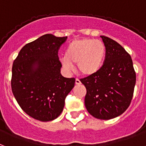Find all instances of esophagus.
Masks as SVG:
<instances>
[{
    "mask_svg": "<svg viewBox=\"0 0 146 146\" xmlns=\"http://www.w3.org/2000/svg\"><path fill=\"white\" fill-rule=\"evenodd\" d=\"M81 81L79 79H76V84H81Z\"/></svg>",
    "mask_w": 146,
    "mask_h": 146,
    "instance_id": "esophagus-1",
    "label": "esophagus"
}]
</instances>
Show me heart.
<instances>
[{"instance_id": "b5f03b06", "label": "heart", "mask_w": 146, "mask_h": 146, "mask_svg": "<svg viewBox=\"0 0 146 146\" xmlns=\"http://www.w3.org/2000/svg\"><path fill=\"white\" fill-rule=\"evenodd\" d=\"M105 56L106 47L100 40L77 39L67 45L61 62L67 70L73 69V64H77V68L81 74L91 76L101 70Z\"/></svg>"}]
</instances>
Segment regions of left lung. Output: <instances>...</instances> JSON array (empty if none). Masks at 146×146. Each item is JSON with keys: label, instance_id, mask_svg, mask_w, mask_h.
Here are the masks:
<instances>
[{"label": "left lung", "instance_id": "obj_1", "mask_svg": "<svg viewBox=\"0 0 146 146\" xmlns=\"http://www.w3.org/2000/svg\"><path fill=\"white\" fill-rule=\"evenodd\" d=\"M106 47L104 64L99 72L80 79L87 89L84 105L90 114L111 119L129 107L136 84L131 56L117 41L102 35Z\"/></svg>", "mask_w": 146, "mask_h": 146}]
</instances>
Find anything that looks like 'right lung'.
<instances>
[{"mask_svg": "<svg viewBox=\"0 0 146 146\" xmlns=\"http://www.w3.org/2000/svg\"><path fill=\"white\" fill-rule=\"evenodd\" d=\"M67 37L46 34L27 44L13 62L11 86L22 110L33 118L48 122L61 114L74 78L61 74L60 46Z\"/></svg>", "mask_w": 146, "mask_h": 146, "instance_id": "1", "label": "right lung"}]
</instances>
